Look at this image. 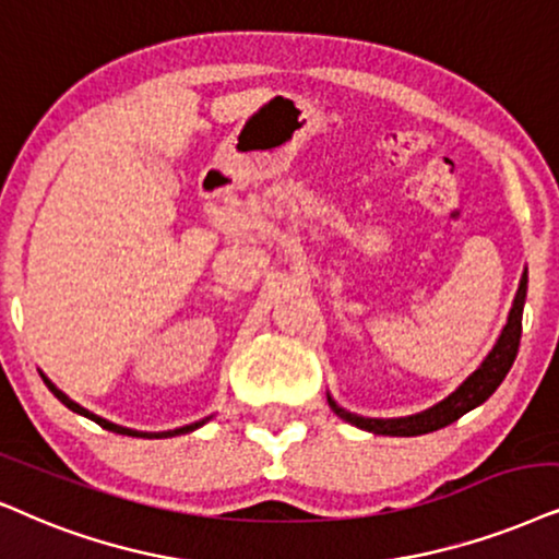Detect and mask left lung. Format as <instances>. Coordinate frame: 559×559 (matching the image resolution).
<instances>
[{
  "instance_id": "8db88e82",
  "label": "left lung",
  "mask_w": 559,
  "mask_h": 559,
  "mask_svg": "<svg viewBox=\"0 0 559 559\" xmlns=\"http://www.w3.org/2000/svg\"><path fill=\"white\" fill-rule=\"evenodd\" d=\"M526 284L528 278L524 271V275H521L519 292H515L511 314H508V322L503 332H500L498 343L492 345L490 353H487V358L479 364V369L472 371L469 377L449 394V397L436 402L433 407L423 409V413L407 415V418H364V415L343 409L328 394L332 413H335L337 418H343L345 423H350V426L369 430V433H377V436H423V433H433L438 428H447L454 420L462 418L464 413L479 407L492 392L498 390L500 381L506 379V373L511 371V366L515 361V353H519V343H521V317H524Z\"/></svg>"
}]
</instances>
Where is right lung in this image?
I'll return each mask as SVG.
<instances>
[{"instance_id":"obj_1","label":"right lung","mask_w":559,"mask_h":559,"mask_svg":"<svg viewBox=\"0 0 559 559\" xmlns=\"http://www.w3.org/2000/svg\"><path fill=\"white\" fill-rule=\"evenodd\" d=\"M40 377H44V373H40ZM44 381H46V386L48 390L53 392V397L61 402V405H67L69 409H72V413H76V415H84V418H90V420H95L97 426L100 428H105V430H112V433H121V436H136V438H169V436H180V433H190V430H195V428H201L203 423H206L209 418H203V420H198V423H190V426H182V428H175V430H159V433H146V430H133V428H123V426H116V423H110V420H105V418H100V415H95V413H90V409H84L82 405H76L74 400H69L67 394H63L59 386L53 384V381H48L46 377H44Z\"/></svg>"}]
</instances>
